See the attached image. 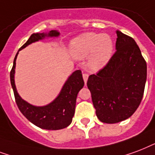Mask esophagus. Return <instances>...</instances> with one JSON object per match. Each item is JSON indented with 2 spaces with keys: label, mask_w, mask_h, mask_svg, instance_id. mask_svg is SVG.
<instances>
[{
  "label": "esophagus",
  "mask_w": 155,
  "mask_h": 155,
  "mask_svg": "<svg viewBox=\"0 0 155 155\" xmlns=\"http://www.w3.org/2000/svg\"><path fill=\"white\" fill-rule=\"evenodd\" d=\"M82 77H83L84 82H85V84H86V82H87V80H88V74H82Z\"/></svg>",
  "instance_id": "1"
}]
</instances>
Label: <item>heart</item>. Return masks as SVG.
Masks as SVG:
<instances>
[{"instance_id": "heart-1", "label": "heart", "mask_w": 155, "mask_h": 155, "mask_svg": "<svg viewBox=\"0 0 155 155\" xmlns=\"http://www.w3.org/2000/svg\"><path fill=\"white\" fill-rule=\"evenodd\" d=\"M114 45L111 37L105 34L84 33L72 39L70 53L75 59L82 60L89 56L88 67L99 71L107 65L113 54Z\"/></svg>"}]
</instances>
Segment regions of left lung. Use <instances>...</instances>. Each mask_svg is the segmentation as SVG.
Returning <instances> with one entry per match:
<instances>
[{"instance_id":"8db88e82","label":"left lung","mask_w":155,"mask_h":155,"mask_svg":"<svg viewBox=\"0 0 155 155\" xmlns=\"http://www.w3.org/2000/svg\"><path fill=\"white\" fill-rule=\"evenodd\" d=\"M116 34V51L106 66L87 81L97 117L107 124L124 120L136 111L147 75L146 62L135 40L120 31Z\"/></svg>"}]
</instances>
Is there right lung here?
Returning <instances> with one entry per match:
<instances>
[{
	"label": "right lung",
	"instance_id": "add662e5",
	"mask_svg": "<svg viewBox=\"0 0 155 155\" xmlns=\"http://www.w3.org/2000/svg\"><path fill=\"white\" fill-rule=\"evenodd\" d=\"M59 35L60 32L55 30L49 31L48 33H34L31 35L26 44L21 47L19 51L32 43L42 40L46 37L54 38L58 37ZM18 51L15 56L14 65L10 72V82L14 91L15 101L20 111L30 122L40 129L58 130L68 127L71 124L74 116L78 94L84 86L81 71L76 70L68 78L61 92L51 103L45 106H34L21 99L17 91L14 74Z\"/></svg>",
	"mask_w": 155,
	"mask_h": 155
}]
</instances>
